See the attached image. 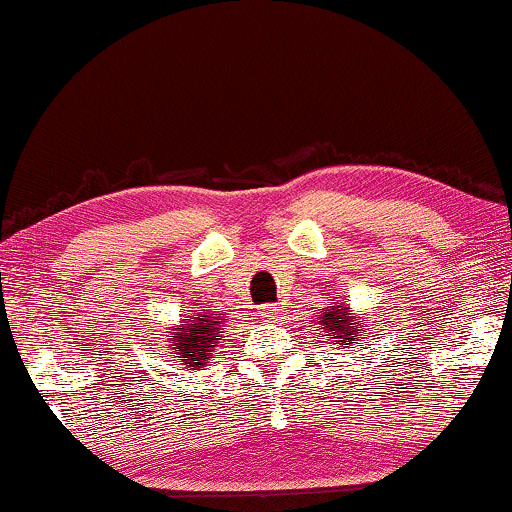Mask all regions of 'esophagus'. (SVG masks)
Returning a JSON list of instances; mask_svg holds the SVG:
<instances>
[{
  "label": "esophagus",
  "instance_id": "obj_1",
  "mask_svg": "<svg viewBox=\"0 0 512 512\" xmlns=\"http://www.w3.org/2000/svg\"><path fill=\"white\" fill-rule=\"evenodd\" d=\"M259 315L271 319V317L278 315V308H276V305H262V308H259Z\"/></svg>",
  "mask_w": 512,
  "mask_h": 512
}]
</instances>
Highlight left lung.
<instances>
[{
    "instance_id": "8db88e82",
    "label": "left lung",
    "mask_w": 512,
    "mask_h": 512,
    "mask_svg": "<svg viewBox=\"0 0 512 512\" xmlns=\"http://www.w3.org/2000/svg\"><path fill=\"white\" fill-rule=\"evenodd\" d=\"M352 315V310L349 308H335L331 305L329 312H324L322 317V329L324 333L333 335V345H342V342H347V345H352V340H356V333L361 331V326H354L356 319L349 317Z\"/></svg>"
}]
</instances>
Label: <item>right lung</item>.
Instances as JSON below:
<instances>
[{
  "mask_svg": "<svg viewBox=\"0 0 512 512\" xmlns=\"http://www.w3.org/2000/svg\"><path fill=\"white\" fill-rule=\"evenodd\" d=\"M218 326V319L211 317V312H204V315H195L188 322H183L179 331L167 335V342H170V349H174V354L183 365L197 370L216 352L220 333H223Z\"/></svg>",
  "mask_w": 512,
  "mask_h": 512,
  "instance_id": "obj_1",
  "label": "right lung"
}]
</instances>
